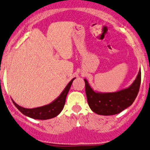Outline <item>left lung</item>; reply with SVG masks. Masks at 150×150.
I'll list each match as a JSON object with an SVG mask.
<instances>
[{
    "instance_id": "8db88e82",
    "label": "left lung",
    "mask_w": 150,
    "mask_h": 150,
    "mask_svg": "<svg viewBox=\"0 0 150 150\" xmlns=\"http://www.w3.org/2000/svg\"><path fill=\"white\" fill-rule=\"evenodd\" d=\"M141 69L136 78L129 87L115 92H99L94 91L84 79L87 102L96 114L113 115L122 112L132 104L139 92L141 85Z\"/></svg>"
}]
</instances>
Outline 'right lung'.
Listing matches in <instances>:
<instances>
[{
  "label": "right lung",
  "mask_w": 150,
  "mask_h": 150,
  "mask_svg": "<svg viewBox=\"0 0 150 150\" xmlns=\"http://www.w3.org/2000/svg\"><path fill=\"white\" fill-rule=\"evenodd\" d=\"M75 79V78H74L73 79L71 80L70 82L64 88L61 95L55 100H53L52 103L45 105V106H43V107H36V108L33 109H27L18 105L13 100H12V102H13L15 107L18 108V110L27 117L38 120L50 119V118H52V117L58 115L63 110L64 105H65L66 98H67V94H68L69 89H70L71 85H72V82Z\"/></svg>",
  "instance_id": "obj_1"
}]
</instances>
